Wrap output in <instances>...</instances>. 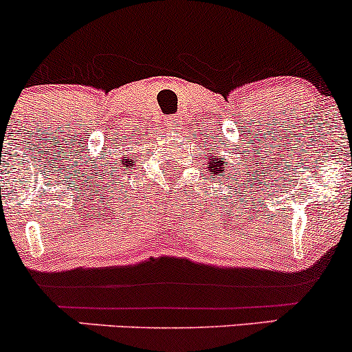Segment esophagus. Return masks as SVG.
Listing matches in <instances>:
<instances>
[{
  "label": "esophagus",
  "instance_id": "obj_1",
  "mask_svg": "<svg viewBox=\"0 0 352 352\" xmlns=\"http://www.w3.org/2000/svg\"><path fill=\"white\" fill-rule=\"evenodd\" d=\"M165 125L170 126V129H177V126L180 125L179 117H177V115H170V117L165 118Z\"/></svg>",
  "mask_w": 352,
  "mask_h": 352
}]
</instances>
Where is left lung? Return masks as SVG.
Listing matches in <instances>:
<instances>
[{
  "label": "left lung",
  "mask_w": 352,
  "mask_h": 352,
  "mask_svg": "<svg viewBox=\"0 0 352 352\" xmlns=\"http://www.w3.org/2000/svg\"><path fill=\"white\" fill-rule=\"evenodd\" d=\"M210 164H212V160H210ZM226 165H227V162H226V164H223V162H220V160H214V168L219 167L220 172H222V173H223V168H226ZM210 167H212V165H210Z\"/></svg>",
  "instance_id": "left-lung-1"
}]
</instances>
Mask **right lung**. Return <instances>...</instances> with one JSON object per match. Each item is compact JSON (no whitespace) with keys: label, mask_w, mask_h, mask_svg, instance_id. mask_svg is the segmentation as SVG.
I'll list each match as a JSON object with an SVG mask.
<instances>
[{"label":"right lung","mask_w":352,"mask_h":352,"mask_svg":"<svg viewBox=\"0 0 352 352\" xmlns=\"http://www.w3.org/2000/svg\"><path fill=\"white\" fill-rule=\"evenodd\" d=\"M122 164L123 165H126V167H130V165H133V164H130V158H123V160H122Z\"/></svg>","instance_id":"add662e5"}]
</instances>
